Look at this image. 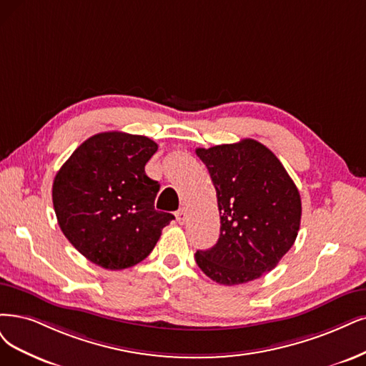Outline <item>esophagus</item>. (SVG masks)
<instances>
[{
	"instance_id": "obj_1",
	"label": "esophagus",
	"mask_w": 366,
	"mask_h": 366,
	"mask_svg": "<svg viewBox=\"0 0 366 366\" xmlns=\"http://www.w3.org/2000/svg\"><path fill=\"white\" fill-rule=\"evenodd\" d=\"M187 209L185 208H181L178 212H176V220H178L179 224H184L187 222Z\"/></svg>"
}]
</instances>
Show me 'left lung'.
<instances>
[{"mask_svg":"<svg viewBox=\"0 0 366 366\" xmlns=\"http://www.w3.org/2000/svg\"><path fill=\"white\" fill-rule=\"evenodd\" d=\"M196 155L217 192V244L194 254L199 268L220 285H239L272 272L294 244L302 199L277 157L262 143L244 139Z\"/></svg>","mask_w":366,"mask_h":366,"instance_id":"8db88e82","label":"left lung"}]
</instances>
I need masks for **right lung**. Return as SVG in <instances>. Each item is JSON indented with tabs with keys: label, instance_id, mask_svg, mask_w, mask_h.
Returning <instances> with one entry per match:
<instances>
[{
	"label": "right lung",
	"instance_id": "add662e5",
	"mask_svg": "<svg viewBox=\"0 0 366 366\" xmlns=\"http://www.w3.org/2000/svg\"><path fill=\"white\" fill-rule=\"evenodd\" d=\"M158 144L110 131L79 144L52 184V204L64 237L107 269L142 262L174 217L157 211L159 184L144 173Z\"/></svg>",
	"mask_w": 366,
	"mask_h": 366
}]
</instances>
